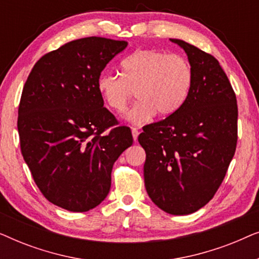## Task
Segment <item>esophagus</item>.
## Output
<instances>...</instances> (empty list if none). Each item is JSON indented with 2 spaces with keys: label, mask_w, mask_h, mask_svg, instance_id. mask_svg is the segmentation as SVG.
<instances>
[{
  "label": "esophagus",
  "mask_w": 259,
  "mask_h": 259,
  "mask_svg": "<svg viewBox=\"0 0 259 259\" xmlns=\"http://www.w3.org/2000/svg\"><path fill=\"white\" fill-rule=\"evenodd\" d=\"M132 136L134 141H136L138 139V136H139V131H138L137 127H132Z\"/></svg>",
  "instance_id": "1"
}]
</instances>
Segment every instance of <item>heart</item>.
Returning a JSON list of instances; mask_svg holds the SVG:
<instances>
[{
  "mask_svg": "<svg viewBox=\"0 0 259 259\" xmlns=\"http://www.w3.org/2000/svg\"><path fill=\"white\" fill-rule=\"evenodd\" d=\"M193 79V68L185 56L140 49L121 62V75L102 73L97 87L105 105L115 113L125 111L136 91L138 100L126 119L143 125L157 113L169 116L178 112L189 98Z\"/></svg>",
  "mask_w": 259,
  "mask_h": 259,
  "instance_id": "b5f03b06",
  "label": "heart"
}]
</instances>
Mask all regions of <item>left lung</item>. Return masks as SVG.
<instances>
[{"instance_id": "left-lung-1", "label": "left lung", "mask_w": 259, "mask_h": 259, "mask_svg": "<svg viewBox=\"0 0 259 259\" xmlns=\"http://www.w3.org/2000/svg\"><path fill=\"white\" fill-rule=\"evenodd\" d=\"M193 68V86L175 114L144 128L145 187L152 201L171 214L205 206L225 178L238 139L235 91L218 60L183 40Z\"/></svg>"}]
</instances>
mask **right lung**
I'll use <instances>...</instances> for the list:
<instances>
[{
  "mask_svg": "<svg viewBox=\"0 0 259 259\" xmlns=\"http://www.w3.org/2000/svg\"><path fill=\"white\" fill-rule=\"evenodd\" d=\"M126 41L91 36L67 42L35 63L23 86L17 130L23 159L41 193L73 212L107 197L112 168L133 144L104 107L98 79Z\"/></svg>",
  "mask_w": 259,
  "mask_h": 259,
  "instance_id": "obj_1",
  "label": "right lung"
}]
</instances>
